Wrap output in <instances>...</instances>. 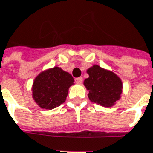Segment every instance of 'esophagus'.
<instances>
[{"label": "esophagus", "mask_w": 153, "mask_h": 153, "mask_svg": "<svg viewBox=\"0 0 153 153\" xmlns=\"http://www.w3.org/2000/svg\"><path fill=\"white\" fill-rule=\"evenodd\" d=\"M75 82H76L77 84H82V82H83V78H82V77L76 78V79H75Z\"/></svg>", "instance_id": "esophagus-1"}]
</instances>
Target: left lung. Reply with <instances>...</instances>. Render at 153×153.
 Returning <instances> with one entry per match:
<instances>
[{
  "label": "left lung",
  "instance_id": "left-lung-1",
  "mask_svg": "<svg viewBox=\"0 0 153 153\" xmlns=\"http://www.w3.org/2000/svg\"><path fill=\"white\" fill-rule=\"evenodd\" d=\"M87 74L89 78L85 79L84 85L89 91V99L105 108L113 107L121 97L123 84L120 78L98 65L88 68Z\"/></svg>",
  "mask_w": 153,
  "mask_h": 153
}]
</instances>
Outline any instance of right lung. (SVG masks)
I'll return each mask as SVG.
<instances>
[{
    "instance_id": "right-lung-1",
    "label": "right lung",
    "mask_w": 153,
    "mask_h": 153,
    "mask_svg": "<svg viewBox=\"0 0 153 153\" xmlns=\"http://www.w3.org/2000/svg\"><path fill=\"white\" fill-rule=\"evenodd\" d=\"M74 81L71 74L58 67L41 72L34 79L32 86L34 102L40 108L49 110L59 107L66 101Z\"/></svg>"
}]
</instances>
